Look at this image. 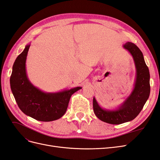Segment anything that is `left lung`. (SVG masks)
<instances>
[{"label":"left lung","mask_w":160,"mask_h":160,"mask_svg":"<svg viewBox=\"0 0 160 160\" xmlns=\"http://www.w3.org/2000/svg\"><path fill=\"white\" fill-rule=\"evenodd\" d=\"M132 55L136 71L132 91L123 102L114 109L101 107L93 98V106L95 115L100 120L110 124L118 125L132 121L143 109L150 94V75L142 52L134 43L128 42L123 45Z\"/></svg>","instance_id":"1"}]
</instances>
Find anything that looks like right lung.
Instances as JSON below:
<instances>
[{"instance_id":"obj_1","label":"right lung","mask_w":160,"mask_h":160,"mask_svg":"<svg viewBox=\"0 0 160 160\" xmlns=\"http://www.w3.org/2000/svg\"><path fill=\"white\" fill-rule=\"evenodd\" d=\"M31 44L25 46L12 66L10 84L18 108L25 115L41 122L61 118L68 107L71 95L81 87L54 93L45 92L33 85L28 78L26 60Z\"/></svg>"}]
</instances>
